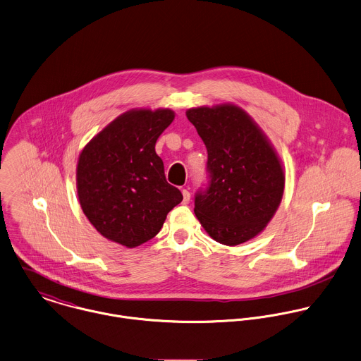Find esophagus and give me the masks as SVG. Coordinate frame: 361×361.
<instances>
[{"mask_svg": "<svg viewBox=\"0 0 361 361\" xmlns=\"http://www.w3.org/2000/svg\"><path fill=\"white\" fill-rule=\"evenodd\" d=\"M190 201H191V194H190V191L188 190H183V204H190Z\"/></svg>", "mask_w": 361, "mask_h": 361, "instance_id": "obj_1", "label": "esophagus"}]
</instances>
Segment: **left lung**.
<instances>
[{"mask_svg": "<svg viewBox=\"0 0 361 361\" xmlns=\"http://www.w3.org/2000/svg\"><path fill=\"white\" fill-rule=\"evenodd\" d=\"M187 118L208 152V183L195 194L194 212L216 242H247L266 228L281 202V163L259 126L236 105L192 108Z\"/></svg>", "mask_w": 361, "mask_h": 361, "instance_id": "8db88e82", "label": "left lung"}]
</instances>
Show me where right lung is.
Segmentation results:
<instances>
[{"instance_id":"right-lung-1","label":"right lung","mask_w":361,"mask_h":361,"mask_svg":"<svg viewBox=\"0 0 361 361\" xmlns=\"http://www.w3.org/2000/svg\"><path fill=\"white\" fill-rule=\"evenodd\" d=\"M173 119L171 109H132L82 149L77 164L80 205L106 239L136 247L154 238L183 201L181 191L167 183L154 150Z\"/></svg>"}]
</instances>
